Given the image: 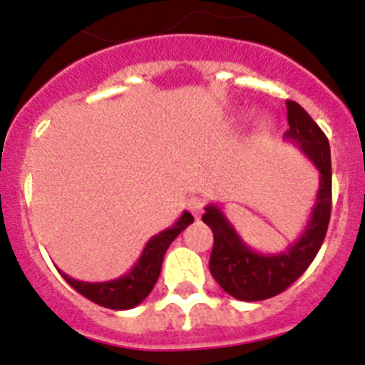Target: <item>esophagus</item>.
I'll use <instances>...</instances> for the list:
<instances>
[{
  "mask_svg": "<svg viewBox=\"0 0 365 365\" xmlns=\"http://www.w3.org/2000/svg\"><path fill=\"white\" fill-rule=\"evenodd\" d=\"M188 208L195 217H199V215L202 214V208H205V201H202L201 197H195V195H193V197L188 199Z\"/></svg>",
  "mask_w": 365,
  "mask_h": 365,
  "instance_id": "1",
  "label": "esophagus"
}]
</instances>
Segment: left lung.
<instances>
[{
	"mask_svg": "<svg viewBox=\"0 0 365 365\" xmlns=\"http://www.w3.org/2000/svg\"><path fill=\"white\" fill-rule=\"evenodd\" d=\"M289 130L285 140L294 143L320 173L311 219L294 245L279 254H261L243 241L227 215L215 205L205 208L202 221L214 232L210 272L225 292L241 302L272 298L302 276L320 250L331 219V150L324 131L299 104L287 100Z\"/></svg>",
	"mask_w": 365,
	"mask_h": 365,
	"instance_id": "8db88e82",
	"label": "left lung"
}]
</instances>
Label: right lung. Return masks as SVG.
<instances>
[{
  "label": "right lung",
  "instance_id": "add662e5",
  "mask_svg": "<svg viewBox=\"0 0 365 365\" xmlns=\"http://www.w3.org/2000/svg\"><path fill=\"white\" fill-rule=\"evenodd\" d=\"M192 222L193 215L190 212H182V215L177 219L172 228L159 232L148 241L133 269L117 279L104 283H87L69 278L62 270H60V274L74 291L86 296L87 299L98 303L102 307L113 309V311L133 309L143 299H146V296L150 294L153 285L159 279L160 267H163V259L168 247Z\"/></svg>",
  "mask_w": 365,
  "mask_h": 365
}]
</instances>
